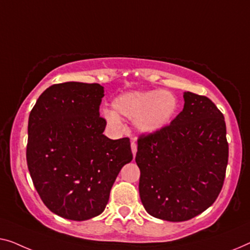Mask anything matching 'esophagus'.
<instances>
[{
  "mask_svg": "<svg viewBox=\"0 0 250 250\" xmlns=\"http://www.w3.org/2000/svg\"><path fill=\"white\" fill-rule=\"evenodd\" d=\"M131 149H132V154H133V157H135L136 154H137V144L135 140L131 141Z\"/></svg>",
  "mask_w": 250,
  "mask_h": 250,
  "instance_id": "obj_1",
  "label": "esophagus"
}]
</instances>
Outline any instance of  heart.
<instances>
[{"instance_id": "b5f03b06", "label": "heart", "mask_w": 250, "mask_h": 250, "mask_svg": "<svg viewBox=\"0 0 250 250\" xmlns=\"http://www.w3.org/2000/svg\"><path fill=\"white\" fill-rule=\"evenodd\" d=\"M113 111H104V117L111 125L121 124L119 115L135 120L137 129L152 133L166 126L172 120L177 107V99L170 92L151 89L125 93L114 99Z\"/></svg>"}]
</instances>
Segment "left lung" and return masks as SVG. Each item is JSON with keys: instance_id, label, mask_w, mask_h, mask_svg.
<instances>
[{"instance_id": "8db88e82", "label": "left lung", "mask_w": 250, "mask_h": 250, "mask_svg": "<svg viewBox=\"0 0 250 250\" xmlns=\"http://www.w3.org/2000/svg\"><path fill=\"white\" fill-rule=\"evenodd\" d=\"M183 111L169 125L138 137L139 194L152 217L181 222L211 207L228 165L225 117L207 96L184 92Z\"/></svg>"}]
</instances>
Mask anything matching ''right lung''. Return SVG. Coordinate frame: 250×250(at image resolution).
<instances>
[{
  "instance_id": "right-lung-1",
  "label": "right lung",
  "mask_w": 250,
  "mask_h": 250,
  "mask_svg": "<svg viewBox=\"0 0 250 250\" xmlns=\"http://www.w3.org/2000/svg\"><path fill=\"white\" fill-rule=\"evenodd\" d=\"M103 86L96 83L54 84L29 115L30 176L44 206L68 220L101 214L119 172L132 161L129 138L103 135Z\"/></svg>"
}]
</instances>
